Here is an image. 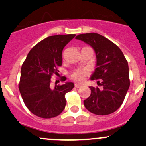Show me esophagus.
Returning a JSON list of instances; mask_svg holds the SVG:
<instances>
[{"instance_id":"obj_1","label":"esophagus","mask_w":146,"mask_h":146,"mask_svg":"<svg viewBox=\"0 0 146 146\" xmlns=\"http://www.w3.org/2000/svg\"><path fill=\"white\" fill-rule=\"evenodd\" d=\"M74 87H75L76 88H80V87H82V84H78V83H76V84H74Z\"/></svg>"}]
</instances>
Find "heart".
<instances>
[{"label": "heart", "instance_id": "b5f03b06", "mask_svg": "<svg viewBox=\"0 0 146 146\" xmlns=\"http://www.w3.org/2000/svg\"><path fill=\"white\" fill-rule=\"evenodd\" d=\"M86 77V73L83 70L79 69V70L75 71V72L72 74V80H74V81L78 82H81L84 81V78Z\"/></svg>", "mask_w": 146, "mask_h": 146}]
</instances>
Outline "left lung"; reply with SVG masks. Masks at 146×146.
Segmentation results:
<instances>
[{
	"label": "left lung",
	"instance_id": "obj_1",
	"mask_svg": "<svg viewBox=\"0 0 146 146\" xmlns=\"http://www.w3.org/2000/svg\"><path fill=\"white\" fill-rule=\"evenodd\" d=\"M76 39L84 41L94 49L96 69L90 77L102 88L90 87L91 95L84 100L87 110L98 115L115 112L123 104L130 87L129 67L124 54L117 45L97 33L79 34Z\"/></svg>",
	"mask_w": 146,
	"mask_h": 146
}]
</instances>
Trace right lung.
Masks as SVG:
<instances>
[{
  "label": "right lung",
  "instance_id": "right-lung-1",
  "mask_svg": "<svg viewBox=\"0 0 146 146\" xmlns=\"http://www.w3.org/2000/svg\"><path fill=\"white\" fill-rule=\"evenodd\" d=\"M75 34L51 36L31 48L21 69L19 91L28 109L41 118L56 117L64 110L65 95L74 87L66 82L50 87L51 77L62 64V51ZM66 78L62 77V81Z\"/></svg>",
  "mask_w": 146,
  "mask_h": 146
}]
</instances>
